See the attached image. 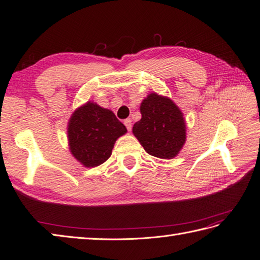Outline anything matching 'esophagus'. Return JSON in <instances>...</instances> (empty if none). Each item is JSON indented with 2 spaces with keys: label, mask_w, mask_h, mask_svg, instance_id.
Segmentation results:
<instances>
[{
  "label": "esophagus",
  "mask_w": 260,
  "mask_h": 260,
  "mask_svg": "<svg viewBox=\"0 0 260 260\" xmlns=\"http://www.w3.org/2000/svg\"><path fill=\"white\" fill-rule=\"evenodd\" d=\"M123 123H124V125H125V128H127V130H128V131H131V129H132L131 120H130V119H125V120L123 121Z\"/></svg>",
  "instance_id": "obj_1"
}]
</instances>
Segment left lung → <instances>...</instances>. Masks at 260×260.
<instances>
[{"label":"left lung","mask_w":260,"mask_h":260,"mask_svg":"<svg viewBox=\"0 0 260 260\" xmlns=\"http://www.w3.org/2000/svg\"><path fill=\"white\" fill-rule=\"evenodd\" d=\"M142 118L132 132L146 153L162 159L176 157L185 143V121L180 108L166 96L151 93L140 106Z\"/></svg>","instance_id":"8db88e82"}]
</instances>
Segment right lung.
Returning a JSON list of instances; mask_svg holds the SVG:
<instances>
[{"mask_svg": "<svg viewBox=\"0 0 260 260\" xmlns=\"http://www.w3.org/2000/svg\"><path fill=\"white\" fill-rule=\"evenodd\" d=\"M125 132L123 123L112 111L88 102L70 117L69 149L84 167H96L111 157L116 140Z\"/></svg>", "mask_w": 260, "mask_h": 260, "instance_id": "add662e5", "label": "right lung"}]
</instances>
